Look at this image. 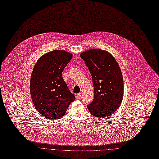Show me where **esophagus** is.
Returning <instances> with one entry per match:
<instances>
[{"label":"esophagus","mask_w":159,"mask_h":159,"mask_svg":"<svg viewBox=\"0 0 159 159\" xmlns=\"http://www.w3.org/2000/svg\"><path fill=\"white\" fill-rule=\"evenodd\" d=\"M75 97L77 99H80L81 98V93H79V94H76L75 95Z\"/></svg>","instance_id":"obj_1"}]
</instances>
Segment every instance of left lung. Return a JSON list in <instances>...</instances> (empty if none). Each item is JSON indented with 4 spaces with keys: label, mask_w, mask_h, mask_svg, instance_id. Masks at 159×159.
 Wrapping results in <instances>:
<instances>
[{
    "label": "left lung",
    "mask_w": 159,
    "mask_h": 159,
    "mask_svg": "<svg viewBox=\"0 0 159 159\" xmlns=\"http://www.w3.org/2000/svg\"><path fill=\"white\" fill-rule=\"evenodd\" d=\"M80 57L91 75L94 98L88 105L91 115L104 119L119 107L124 95V82L120 67L107 52L92 49L83 52Z\"/></svg>",
    "instance_id": "8db88e82"
}]
</instances>
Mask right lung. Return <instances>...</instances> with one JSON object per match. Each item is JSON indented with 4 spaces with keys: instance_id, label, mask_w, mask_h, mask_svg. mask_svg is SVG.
Segmentation results:
<instances>
[{
    "instance_id": "obj_1",
    "label": "right lung",
    "mask_w": 159,
    "mask_h": 159,
    "mask_svg": "<svg viewBox=\"0 0 159 159\" xmlns=\"http://www.w3.org/2000/svg\"><path fill=\"white\" fill-rule=\"evenodd\" d=\"M72 54L54 50L42 56L32 71L30 94L37 111L49 119L63 116L75 99L62 78V71Z\"/></svg>"
}]
</instances>
